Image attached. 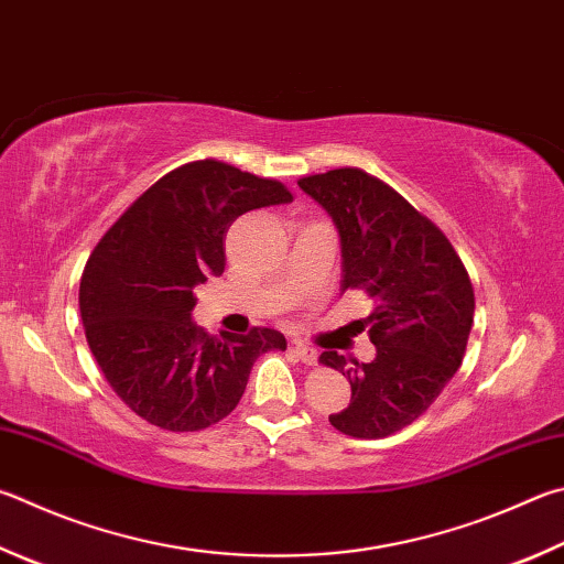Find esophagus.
I'll use <instances>...</instances> for the list:
<instances>
[{
	"label": "esophagus",
	"mask_w": 564,
	"mask_h": 564,
	"mask_svg": "<svg viewBox=\"0 0 564 564\" xmlns=\"http://www.w3.org/2000/svg\"><path fill=\"white\" fill-rule=\"evenodd\" d=\"M293 355L299 357V360L303 362V365H315L317 362V350H313V347H308V345H303V343H293Z\"/></svg>",
	"instance_id": "obj_1"
}]
</instances>
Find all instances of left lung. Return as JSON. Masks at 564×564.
<instances>
[{
  "label": "left lung",
  "instance_id": "8db88e82",
  "mask_svg": "<svg viewBox=\"0 0 564 564\" xmlns=\"http://www.w3.org/2000/svg\"><path fill=\"white\" fill-rule=\"evenodd\" d=\"M299 187L340 231L343 291L375 303L360 321L377 347L372 362L347 367L335 350L321 355L352 387L330 424L352 438H384L416 422L464 362L474 283L446 234L365 170H327L301 177Z\"/></svg>",
  "mask_w": 564,
  "mask_h": 564
}]
</instances>
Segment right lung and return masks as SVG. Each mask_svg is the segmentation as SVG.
Instances as JSON below:
<instances>
[{"label": "right lung", "instance_id": "1", "mask_svg": "<svg viewBox=\"0 0 564 564\" xmlns=\"http://www.w3.org/2000/svg\"><path fill=\"white\" fill-rule=\"evenodd\" d=\"M279 180L194 160L148 187L90 251L78 305L100 372L140 419L202 432L237 409L256 357L285 350L271 327L209 335L194 289L227 265L224 239L251 209L291 202Z\"/></svg>", "mask_w": 564, "mask_h": 564}]
</instances>
